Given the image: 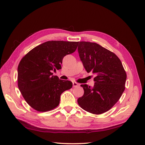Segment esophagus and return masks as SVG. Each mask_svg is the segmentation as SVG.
Here are the masks:
<instances>
[{
  "label": "esophagus",
  "instance_id": "obj_1",
  "mask_svg": "<svg viewBox=\"0 0 145 145\" xmlns=\"http://www.w3.org/2000/svg\"><path fill=\"white\" fill-rule=\"evenodd\" d=\"M72 86L73 87H77L78 86H79V85H78L76 82H72Z\"/></svg>",
  "mask_w": 145,
  "mask_h": 145
}]
</instances>
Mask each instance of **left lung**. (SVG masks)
I'll list each match as a JSON object with an SVG mask.
<instances>
[{
    "instance_id": "left-lung-1",
    "label": "left lung",
    "mask_w": 145,
    "mask_h": 145,
    "mask_svg": "<svg viewBox=\"0 0 145 145\" xmlns=\"http://www.w3.org/2000/svg\"><path fill=\"white\" fill-rule=\"evenodd\" d=\"M78 52L87 72L95 74L93 87L82 85L84 94L77 100L87 112L100 114L109 110L125 89L126 74L119 58L96 43L80 42Z\"/></svg>"
}]
</instances>
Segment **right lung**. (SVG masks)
Instances as JSON below:
<instances>
[{"instance_id": "add662e5", "label": "right lung", "mask_w": 145, "mask_h": 145, "mask_svg": "<svg viewBox=\"0 0 145 145\" xmlns=\"http://www.w3.org/2000/svg\"><path fill=\"white\" fill-rule=\"evenodd\" d=\"M78 42L48 41L35 47L22 59L17 68L18 87L26 102L35 110L45 112L58 106L63 92L72 86L51 71L60 69L65 56L72 54Z\"/></svg>"}]
</instances>
